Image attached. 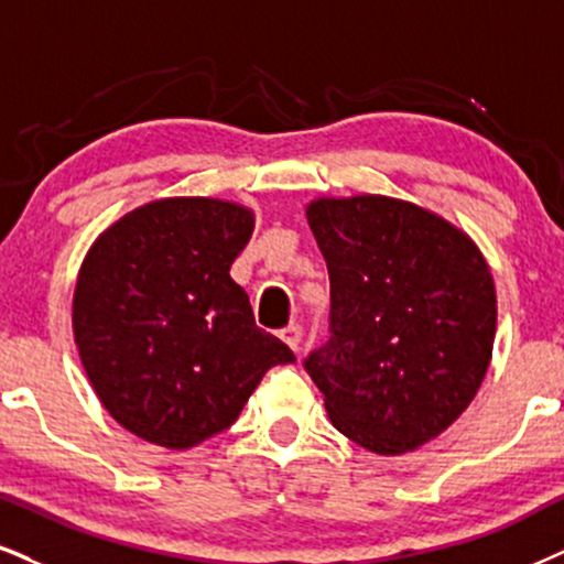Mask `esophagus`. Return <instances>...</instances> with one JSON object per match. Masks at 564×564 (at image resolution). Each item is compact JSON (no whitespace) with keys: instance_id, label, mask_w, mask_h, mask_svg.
<instances>
[{"instance_id":"34e87169","label":"esophagus","mask_w":564,"mask_h":564,"mask_svg":"<svg viewBox=\"0 0 564 564\" xmlns=\"http://www.w3.org/2000/svg\"><path fill=\"white\" fill-rule=\"evenodd\" d=\"M280 337L297 352V350H301V343H303V326L301 324H288L280 332Z\"/></svg>"}]
</instances>
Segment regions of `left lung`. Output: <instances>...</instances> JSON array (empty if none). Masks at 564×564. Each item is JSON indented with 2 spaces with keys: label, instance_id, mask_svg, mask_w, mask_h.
Listing matches in <instances>:
<instances>
[{
  "label": "left lung",
  "instance_id": "1",
  "mask_svg": "<svg viewBox=\"0 0 564 564\" xmlns=\"http://www.w3.org/2000/svg\"><path fill=\"white\" fill-rule=\"evenodd\" d=\"M329 269V339L303 360L337 431L377 455L440 436L470 405L497 332L491 271L468 235L387 196L305 208Z\"/></svg>",
  "mask_w": 564,
  "mask_h": 564
}]
</instances>
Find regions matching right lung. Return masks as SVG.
I'll return each mask as SVG.
<instances>
[{
    "label": "right lung",
    "instance_id": "1",
    "mask_svg": "<svg viewBox=\"0 0 564 564\" xmlns=\"http://www.w3.org/2000/svg\"><path fill=\"white\" fill-rule=\"evenodd\" d=\"M250 232L246 206L162 198L90 246L73 297L75 345L101 405L141 440L196 447L232 426L271 366L295 364L229 276Z\"/></svg>",
    "mask_w": 564,
    "mask_h": 564
}]
</instances>
